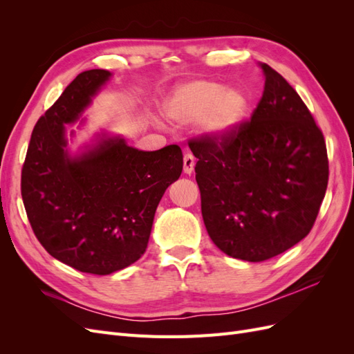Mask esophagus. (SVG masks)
<instances>
[{"label":"esophagus","mask_w":354,"mask_h":354,"mask_svg":"<svg viewBox=\"0 0 354 354\" xmlns=\"http://www.w3.org/2000/svg\"><path fill=\"white\" fill-rule=\"evenodd\" d=\"M194 167H195V156L187 152L183 158V171L186 174H192L194 173Z\"/></svg>","instance_id":"esophagus-1"}]
</instances>
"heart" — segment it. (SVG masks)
I'll return each instance as SVG.
<instances>
[{
  "mask_svg": "<svg viewBox=\"0 0 354 354\" xmlns=\"http://www.w3.org/2000/svg\"><path fill=\"white\" fill-rule=\"evenodd\" d=\"M250 100L239 88H224L212 81H190L181 84L169 94L164 104L171 120L194 124L212 140L223 142L239 130Z\"/></svg>",
  "mask_w": 354,
  "mask_h": 354,
  "instance_id": "obj_1",
  "label": "heart"
}]
</instances>
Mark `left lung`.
Listing matches in <instances>:
<instances>
[{
    "label": "left lung",
    "mask_w": 354,
    "mask_h": 354,
    "mask_svg": "<svg viewBox=\"0 0 354 354\" xmlns=\"http://www.w3.org/2000/svg\"><path fill=\"white\" fill-rule=\"evenodd\" d=\"M251 121L223 142L192 138L203 223L233 259L269 260L312 230L328 186L325 138L312 113L266 63Z\"/></svg>",
    "instance_id": "8db88e82"
}]
</instances>
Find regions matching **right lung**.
Returning a JSON list of instances; mask_svg holds the SVG:
<instances>
[{
	"label": "right lung",
	"instance_id": "right-lung-1",
	"mask_svg": "<svg viewBox=\"0 0 354 354\" xmlns=\"http://www.w3.org/2000/svg\"><path fill=\"white\" fill-rule=\"evenodd\" d=\"M111 77L91 69L68 85L38 120L22 168V199L37 239L56 260L91 274L140 259L158 203L183 169L177 145L145 152L106 133L69 153L66 124L80 120Z\"/></svg>",
	"mask_w": 354,
	"mask_h": 354
}]
</instances>
